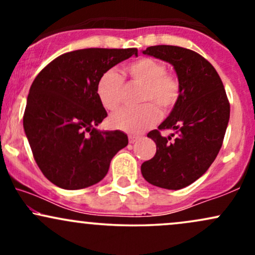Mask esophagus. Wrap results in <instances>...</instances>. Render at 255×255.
<instances>
[{
	"label": "esophagus",
	"mask_w": 255,
	"mask_h": 255,
	"mask_svg": "<svg viewBox=\"0 0 255 255\" xmlns=\"http://www.w3.org/2000/svg\"><path fill=\"white\" fill-rule=\"evenodd\" d=\"M128 139H129V144H134V142H135L136 140L139 139V136H137V135H129V136H128Z\"/></svg>",
	"instance_id": "obj_1"
}]
</instances>
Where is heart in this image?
<instances>
[{"instance_id": "heart-1", "label": "heart", "mask_w": 255, "mask_h": 255, "mask_svg": "<svg viewBox=\"0 0 255 255\" xmlns=\"http://www.w3.org/2000/svg\"><path fill=\"white\" fill-rule=\"evenodd\" d=\"M131 83L144 85L140 101L147 102L136 108H122L114 113L110 125L128 133H141L156 125L160 118L159 109L169 111L177 104L181 96V83L166 66L152 57H141L126 67ZM125 80L116 69L111 68L101 75L96 86L97 97L105 109L115 110L124 97Z\"/></svg>"}]
</instances>
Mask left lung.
Listing matches in <instances>:
<instances>
[{
    "label": "left lung",
    "mask_w": 255,
    "mask_h": 255,
    "mask_svg": "<svg viewBox=\"0 0 255 255\" xmlns=\"http://www.w3.org/2000/svg\"><path fill=\"white\" fill-rule=\"evenodd\" d=\"M144 55L172 64L181 83V96L170 115L147 134L157 145L153 158L141 164L148 183L181 189L206 172L221 150L230 118V104L218 73L206 58L174 45L148 46ZM172 129L171 141L160 130Z\"/></svg>",
    "instance_id": "obj_1"
}]
</instances>
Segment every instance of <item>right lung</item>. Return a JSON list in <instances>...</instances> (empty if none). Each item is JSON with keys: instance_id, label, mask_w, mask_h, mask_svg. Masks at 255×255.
<instances>
[{"instance_id": "obj_1", "label": "right lung", "mask_w": 255, "mask_h": 255, "mask_svg": "<svg viewBox=\"0 0 255 255\" xmlns=\"http://www.w3.org/2000/svg\"><path fill=\"white\" fill-rule=\"evenodd\" d=\"M137 56V49H81L61 55L31 85L24 129L43 175L63 189L103 180L110 162L128 145L121 130H98L108 114L96 93L99 77Z\"/></svg>"}]
</instances>
